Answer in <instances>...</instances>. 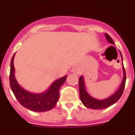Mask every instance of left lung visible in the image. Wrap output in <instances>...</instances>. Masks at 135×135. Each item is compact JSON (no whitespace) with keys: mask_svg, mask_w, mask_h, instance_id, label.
Segmentation results:
<instances>
[{"mask_svg":"<svg viewBox=\"0 0 135 135\" xmlns=\"http://www.w3.org/2000/svg\"><path fill=\"white\" fill-rule=\"evenodd\" d=\"M105 38L108 42L115 45L114 42L113 41L112 38L108 34H105ZM120 53L122 57V61H123V58H122V53L120 51ZM122 70H123V79H122V83L120 84V87H119V89L113 95H111L108 98L104 99H97L90 96L88 93V92L86 90L84 78H83V76H81L79 78V93L80 100L82 101V103H83V105L85 107L90 108V109H101L108 108L109 106L116 103L117 101L120 99V98L123 94L125 83H126V76L124 67L123 65V62H122Z\"/></svg>","mask_w":135,"mask_h":135,"instance_id":"obj_1","label":"left lung"}]
</instances>
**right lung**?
<instances>
[{
	"mask_svg": "<svg viewBox=\"0 0 135 135\" xmlns=\"http://www.w3.org/2000/svg\"><path fill=\"white\" fill-rule=\"evenodd\" d=\"M15 54L11 61L10 86L14 95L24 108L34 112H43L49 111L54 108L59 97V89L67 78V75L56 80L46 91L41 93H33L27 91L19 84L15 76L13 59Z\"/></svg>",
	"mask_w": 135,
	"mask_h": 135,
	"instance_id": "1",
	"label": "right lung"
}]
</instances>
